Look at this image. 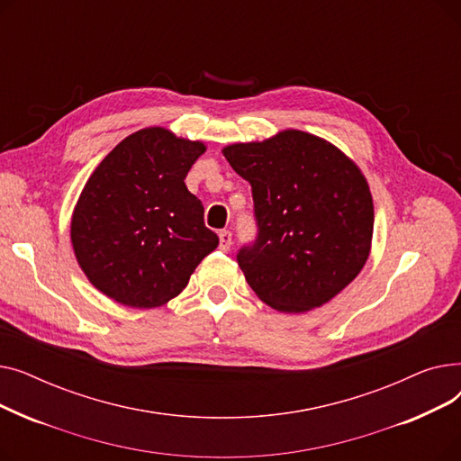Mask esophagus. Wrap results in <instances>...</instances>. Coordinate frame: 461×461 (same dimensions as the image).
Returning a JSON list of instances; mask_svg holds the SVG:
<instances>
[{"label":"esophagus","instance_id":"obj_1","mask_svg":"<svg viewBox=\"0 0 461 461\" xmlns=\"http://www.w3.org/2000/svg\"><path fill=\"white\" fill-rule=\"evenodd\" d=\"M218 239H221V250L228 252L230 247H231V231L222 230L221 233H218Z\"/></svg>","mask_w":461,"mask_h":461}]
</instances>
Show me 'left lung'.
<instances>
[{"label":"left lung","instance_id":"8db88e82","mask_svg":"<svg viewBox=\"0 0 461 461\" xmlns=\"http://www.w3.org/2000/svg\"><path fill=\"white\" fill-rule=\"evenodd\" d=\"M222 153L252 186L258 237L237 263L265 304L303 313L357 278L372 249L374 202L348 155L295 129Z\"/></svg>","mask_w":461,"mask_h":461}]
</instances>
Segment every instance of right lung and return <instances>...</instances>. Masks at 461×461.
<instances>
[{
  "instance_id": "add662e5",
  "label": "right lung",
  "mask_w": 461,
  "mask_h": 461,
  "mask_svg": "<svg viewBox=\"0 0 461 461\" xmlns=\"http://www.w3.org/2000/svg\"><path fill=\"white\" fill-rule=\"evenodd\" d=\"M203 153V141L149 127L95 167L72 212L70 240L84 275L106 297L131 308L162 306L218 247L202 202L185 185Z\"/></svg>"
}]
</instances>
